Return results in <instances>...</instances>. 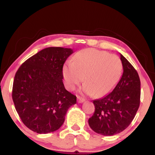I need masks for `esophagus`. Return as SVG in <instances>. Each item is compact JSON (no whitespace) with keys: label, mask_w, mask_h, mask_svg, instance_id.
I'll return each mask as SVG.
<instances>
[{"label":"esophagus","mask_w":155,"mask_h":155,"mask_svg":"<svg viewBox=\"0 0 155 155\" xmlns=\"http://www.w3.org/2000/svg\"><path fill=\"white\" fill-rule=\"evenodd\" d=\"M77 99H78V103H82V102H84L85 101L84 98H83V97H80V96H78L77 97Z\"/></svg>","instance_id":"esophagus-1"}]
</instances>
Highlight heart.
I'll return each instance as SVG.
<instances>
[{
    "mask_svg": "<svg viewBox=\"0 0 155 155\" xmlns=\"http://www.w3.org/2000/svg\"><path fill=\"white\" fill-rule=\"evenodd\" d=\"M122 73L123 64L118 56L94 48L79 51L73 61H66L63 67V76L68 89L73 90L84 80L81 91L97 97L112 91Z\"/></svg>",
    "mask_w": 155,
    "mask_h": 155,
    "instance_id": "1",
    "label": "heart"
}]
</instances>
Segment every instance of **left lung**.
Instances as JSON below:
<instances>
[{
    "label": "left lung",
    "instance_id": "obj_1",
    "mask_svg": "<svg viewBox=\"0 0 155 155\" xmlns=\"http://www.w3.org/2000/svg\"><path fill=\"white\" fill-rule=\"evenodd\" d=\"M123 73L109 94L93 101L95 112L89 119L90 127L97 134L112 136L125 130L140 104L141 82L137 71L120 54Z\"/></svg>",
    "mask_w": 155,
    "mask_h": 155
}]
</instances>
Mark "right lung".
<instances>
[{
  "instance_id": "right-lung-1",
  "label": "right lung",
  "mask_w": 155,
  "mask_h": 155,
  "mask_svg": "<svg viewBox=\"0 0 155 155\" xmlns=\"http://www.w3.org/2000/svg\"><path fill=\"white\" fill-rule=\"evenodd\" d=\"M71 48L49 47L22 64L13 82L12 99L21 120L38 134H48L63 125L76 96L64 87L63 66Z\"/></svg>"
}]
</instances>
